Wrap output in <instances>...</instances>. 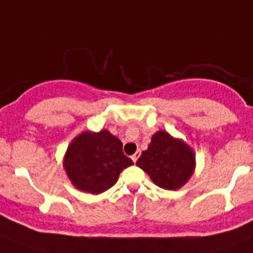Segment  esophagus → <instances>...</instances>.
Returning <instances> with one entry per match:
<instances>
[{
  "label": "esophagus",
  "mask_w": 253,
  "mask_h": 253,
  "mask_svg": "<svg viewBox=\"0 0 253 253\" xmlns=\"http://www.w3.org/2000/svg\"><path fill=\"white\" fill-rule=\"evenodd\" d=\"M138 157H139V152H138V151H137V152H136V153H134V154H133V156H132V161H133V162H134V163H136V162H137V159H138Z\"/></svg>",
  "instance_id": "obj_1"
}]
</instances>
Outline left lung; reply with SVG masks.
I'll return each instance as SVG.
<instances>
[{"mask_svg":"<svg viewBox=\"0 0 253 253\" xmlns=\"http://www.w3.org/2000/svg\"><path fill=\"white\" fill-rule=\"evenodd\" d=\"M158 186L168 190L180 188L186 183L195 167L194 152L183 141L159 131L153 134L147 151L137 161Z\"/></svg>","mask_w":253,"mask_h":253,"instance_id":"1","label":"left lung"}]
</instances>
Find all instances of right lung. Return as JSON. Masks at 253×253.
I'll use <instances>...</instances> for the list:
<instances>
[{"label": "right lung", "instance_id": "add662e5", "mask_svg": "<svg viewBox=\"0 0 253 253\" xmlns=\"http://www.w3.org/2000/svg\"><path fill=\"white\" fill-rule=\"evenodd\" d=\"M132 164V159L122 151V142L106 129L78 136L64 159V168L72 183L91 194H100L111 188L120 173Z\"/></svg>", "mask_w": 253, "mask_h": 253}]
</instances>
